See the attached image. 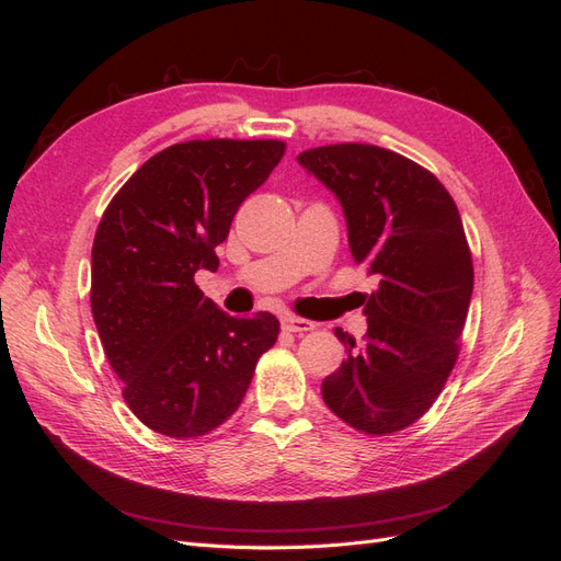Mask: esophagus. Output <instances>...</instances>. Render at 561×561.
I'll return each instance as SVG.
<instances>
[{
    "mask_svg": "<svg viewBox=\"0 0 561 561\" xmlns=\"http://www.w3.org/2000/svg\"><path fill=\"white\" fill-rule=\"evenodd\" d=\"M283 330L287 332H311L316 328V322L307 320V318H297V316H283Z\"/></svg>",
    "mask_w": 561,
    "mask_h": 561,
    "instance_id": "34e87169",
    "label": "esophagus"
}]
</instances>
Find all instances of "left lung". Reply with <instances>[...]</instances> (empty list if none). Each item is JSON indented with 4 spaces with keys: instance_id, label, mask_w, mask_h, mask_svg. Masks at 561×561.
Listing matches in <instances>:
<instances>
[{
    "instance_id": "1",
    "label": "left lung",
    "mask_w": 561,
    "mask_h": 561,
    "mask_svg": "<svg viewBox=\"0 0 561 561\" xmlns=\"http://www.w3.org/2000/svg\"><path fill=\"white\" fill-rule=\"evenodd\" d=\"M297 161L339 198L355 264L379 276L365 297L367 334L322 381L330 410L365 435L412 426L445 388L472 295L461 215L426 168L377 145H325Z\"/></svg>"
}]
</instances>
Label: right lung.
<instances>
[{
	"instance_id": "right-lung-1",
	"label": "right lung",
	"mask_w": 561,
	"mask_h": 561,
	"mask_svg": "<svg viewBox=\"0 0 561 561\" xmlns=\"http://www.w3.org/2000/svg\"><path fill=\"white\" fill-rule=\"evenodd\" d=\"M285 154L280 140H190L145 161L93 241L91 309L124 400L147 428L194 439L239 410L280 322L233 318L198 290L241 203Z\"/></svg>"
}]
</instances>
